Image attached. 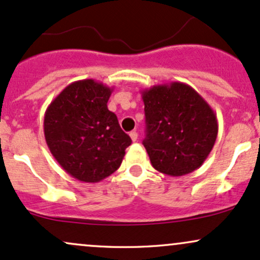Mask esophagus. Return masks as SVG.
<instances>
[{"label": "esophagus", "instance_id": "34e87169", "mask_svg": "<svg viewBox=\"0 0 260 260\" xmlns=\"http://www.w3.org/2000/svg\"><path fill=\"white\" fill-rule=\"evenodd\" d=\"M129 137H131V139L133 140V142H136V140L138 139V133H137L136 131H132V132L129 133Z\"/></svg>", "mask_w": 260, "mask_h": 260}]
</instances>
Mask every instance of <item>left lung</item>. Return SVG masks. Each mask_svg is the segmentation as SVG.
<instances>
[{
  "instance_id": "8db88e82",
  "label": "left lung",
  "mask_w": 260,
  "mask_h": 260,
  "mask_svg": "<svg viewBox=\"0 0 260 260\" xmlns=\"http://www.w3.org/2000/svg\"><path fill=\"white\" fill-rule=\"evenodd\" d=\"M142 98L147 123L143 145L153 168L174 177L201 168L219 129L210 105L181 82L144 89Z\"/></svg>"
}]
</instances>
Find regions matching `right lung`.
Masks as SVG:
<instances>
[{
	"mask_svg": "<svg viewBox=\"0 0 260 260\" xmlns=\"http://www.w3.org/2000/svg\"><path fill=\"white\" fill-rule=\"evenodd\" d=\"M112 88L94 79L71 83L51 101L44 117L46 144L76 180L103 181L120 168L132 140L109 111Z\"/></svg>",
	"mask_w": 260,
	"mask_h": 260,
	"instance_id": "add662e5",
	"label": "right lung"
}]
</instances>
